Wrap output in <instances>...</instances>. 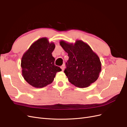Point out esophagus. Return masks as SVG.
Wrapping results in <instances>:
<instances>
[{
	"mask_svg": "<svg viewBox=\"0 0 127 127\" xmlns=\"http://www.w3.org/2000/svg\"><path fill=\"white\" fill-rule=\"evenodd\" d=\"M61 70H62L63 71L64 70V65H63L62 66H61Z\"/></svg>",
	"mask_w": 127,
	"mask_h": 127,
	"instance_id": "esophagus-1",
	"label": "esophagus"
}]
</instances>
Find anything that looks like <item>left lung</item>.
<instances>
[{
	"mask_svg": "<svg viewBox=\"0 0 127 127\" xmlns=\"http://www.w3.org/2000/svg\"><path fill=\"white\" fill-rule=\"evenodd\" d=\"M59 43L69 57L64 71L69 82L79 88L94 83L101 71V62L90 45L80 40L75 43L60 40Z\"/></svg>",
	"mask_w": 127,
	"mask_h": 127,
	"instance_id": "1",
	"label": "left lung"
}]
</instances>
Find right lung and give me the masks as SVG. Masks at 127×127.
<instances>
[{
    "mask_svg": "<svg viewBox=\"0 0 127 127\" xmlns=\"http://www.w3.org/2000/svg\"><path fill=\"white\" fill-rule=\"evenodd\" d=\"M54 42L50 43L47 37L34 42L22 57V74L26 82L35 88H42L52 83L57 72L61 71L55 65L52 53Z\"/></svg>",
    "mask_w": 127,
    "mask_h": 127,
    "instance_id": "1",
    "label": "right lung"
}]
</instances>
